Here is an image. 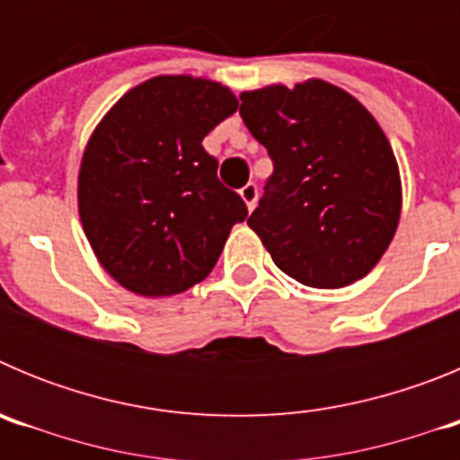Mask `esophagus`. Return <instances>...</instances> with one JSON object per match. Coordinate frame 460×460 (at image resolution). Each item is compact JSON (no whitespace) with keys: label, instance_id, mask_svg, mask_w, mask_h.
<instances>
[{"label":"esophagus","instance_id":"obj_1","mask_svg":"<svg viewBox=\"0 0 460 460\" xmlns=\"http://www.w3.org/2000/svg\"><path fill=\"white\" fill-rule=\"evenodd\" d=\"M239 195H242V200L246 202L249 211H253L255 209V202H258V186H255V184H246L242 190H239Z\"/></svg>","mask_w":460,"mask_h":460}]
</instances>
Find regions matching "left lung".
<instances>
[{
    "instance_id": "1",
    "label": "left lung",
    "mask_w": 460,
    "mask_h": 460,
    "mask_svg": "<svg viewBox=\"0 0 460 460\" xmlns=\"http://www.w3.org/2000/svg\"><path fill=\"white\" fill-rule=\"evenodd\" d=\"M243 124L274 161L249 227L308 288L364 279L396 234L403 190L387 136L345 89L311 78L242 92Z\"/></svg>"
}]
</instances>
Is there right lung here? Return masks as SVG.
<instances>
[{
    "label": "right lung",
    "instance_id": "1",
    "mask_svg": "<svg viewBox=\"0 0 460 460\" xmlns=\"http://www.w3.org/2000/svg\"><path fill=\"white\" fill-rule=\"evenodd\" d=\"M237 105L217 80L156 75L128 89L89 136L80 223L101 267L133 295L172 296L205 280L249 214L202 147Z\"/></svg>",
    "mask_w": 460,
    "mask_h": 460
}]
</instances>
